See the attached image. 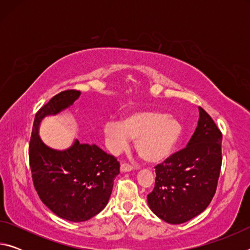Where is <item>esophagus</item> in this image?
I'll use <instances>...</instances> for the list:
<instances>
[{"mask_svg":"<svg viewBox=\"0 0 250 250\" xmlns=\"http://www.w3.org/2000/svg\"><path fill=\"white\" fill-rule=\"evenodd\" d=\"M120 170H121V172H124V173L125 172H130V171L133 170V167L130 166V164H128V163H122Z\"/></svg>","mask_w":250,"mask_h":250,"instance_id":"obj_1","label":"esophagus"}]
</instances>
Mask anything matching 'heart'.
<instances>
[{
    "mask_svg": "<svg viewBox=\"0 0 250 250\" xmlns=\"http://www.w3.org/2000/svg\"><path fill=\"white\" fill-rule=\"evenodd\" d=\"M108 149L117 153L134 141L135 150L149 163H159L174 149L182 133L180 121L160 111L143 110L129 113L120 122L109 121L104 126Z\"/></svg>",
    "mask_w": 250,
    "mask_h": 250,
    "instance_id": "obj_1",
    "label": "heart"
}]
</instances>
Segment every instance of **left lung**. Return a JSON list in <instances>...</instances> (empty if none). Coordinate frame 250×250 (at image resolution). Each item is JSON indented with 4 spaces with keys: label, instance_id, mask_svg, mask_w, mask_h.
Segmentation results:
<instances>
[{
    "label": "left lung",
    "instance_id": "obj_1",
    "mask_svg": "<svg viewBox=\"0 0 250 250\" xmlns=\"http://www.w3.org/2000/svg\"><path fill=\"white\" fill-rule=\"evenodd\" d=\"M195 132L188 146L155 167V185L147 204L168 224H182L200 215L216 192L222 167V132L198 107Z\"/></svg>",
    "mask_w": 250,
    "mask_h": 250
}]
</instances>
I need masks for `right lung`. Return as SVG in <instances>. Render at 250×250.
I'll return each instance as SVG.
<instances>
[{
  "label": "right lung",
  "instance_id": "add662e5",
  "mask_svg": "<svg viewBox=\"0 0 250 250\" xmlns=\"http://www.w3.org/2000/svg\"><path fill=\"white\" fill-rule=\"evenodd\" d=\"M79 96L78 90L62 91L39 110L28 150L33 183L42 202L58 217L76 223L104 208L120 173L117 159L95 145L75 140L68 149L55 150L40 138L42 120L69 108Z\"/></svg>",
  "mask_w": 250,
  "mask_h": 250
}]
</instances>
